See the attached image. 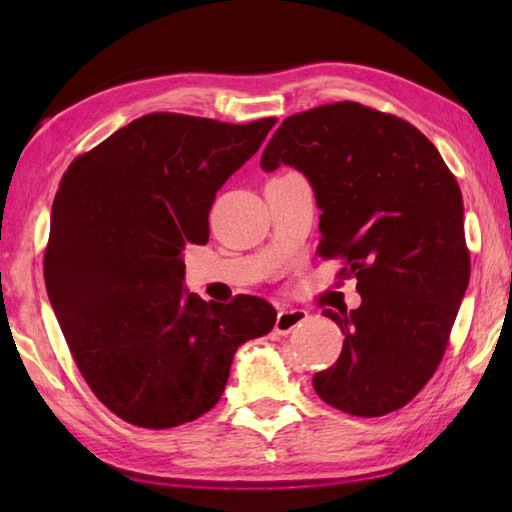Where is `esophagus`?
I'll return each mask as SVG.
<instances>
[{"mask_svg":"<svg viewBox=\"0 0 512 512\" xmlns=\"http://www.w3.org/2000/svg\"><path fill=\"white\" fill-rule=\"evenodd\" d=\"M308 321V312L306 310H288L281 308L277 312V321H275V330L279 334H290L295 328H299L301 323Z\"/></svg>","mask_w":512,"mask_h":512,"instance_id":"esophagus-1","label":"esophagus"}]
</instances>
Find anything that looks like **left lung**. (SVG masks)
<instances>
[{
  "instance_id": "1",
  "label": "left lung",
  "mask_w": 512,
  "mask_h": 512,
  "mask_svg": "<svg viewBox=\"0 0 512 512\" xmlns=\"http://www.w3.org/2000/svg\"><path fill=\"white\" fill-rule=\"evenodd\" d=\"M295 167L321 209V257H343L361 306L323 310L345 334L314 391L352 416L405 407L442 361L471 277L458 182L402 118L343 101L286 118L259 167Z\"/></svg>"
}]
</instances>
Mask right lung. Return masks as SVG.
Masks as SVG:
<instances>
[{
    "label": "right lung",
    "instance_id": "add662e5",
    "mask_svg": "<svg viewBox=\"0 0 512 512\" xmlns=\"http://www.w3.org/2000/svg\"><path fill=\"white\" fill-rule=\"evenodd\" d=\"M275 123L147 114L65 171L43 277L76 365L118 418L145 429L200 418L237 347L273 330L264 299L213 306L189 292L182 250L209 242L215 193Z\"/></svg>",
    "mask_w": 512,
    "mask_h": 512
}]
</instances>
